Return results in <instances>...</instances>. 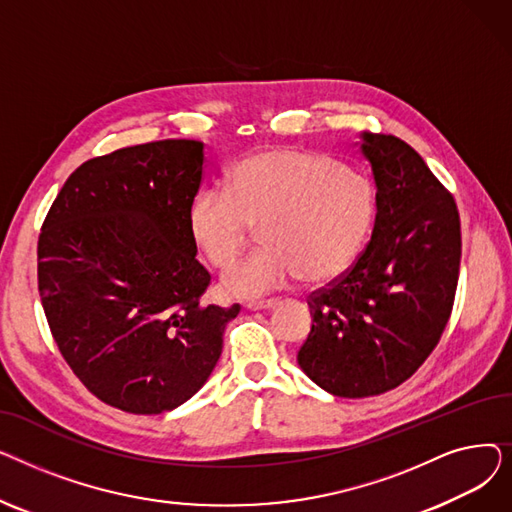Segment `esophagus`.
Wrapping results in <instances>:
<instances>
[{"mask_svg":"<svg viewBox=\"0 0 512 512\" xmlns=\"http://www.w3.org/2000/svg\"><path fill=\"white\" fill-rule=\"evenodd\" d=\"M274 305H276L274 299H265V301H251V303H247L245 307H247L249 311H259V309H272Z\"/></svg>","mask_w":512,"mask_h":512,"instance_id":"esophagus-1","label":"esophagus"}]
</instances>
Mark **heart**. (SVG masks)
I'll return each mask as SVG.
<instances>
[{
	"label": "heart",
	"mask_w": 512,
	"mask_h": 512,
	"mask_svg": "<svg viewBox=\"0 0 512 512\" xmlns=\"http://www.w3.org/2000/svg\"><path fill=\"white\" fill-rule=\"evenodd\" d=\"M375 215L371 180L334 157L265 147L238 159L224 188H205L188 207V232L218 270L245 251L259 226L263 249L224 276L236 297H259L294 276L321 284L359 255Z\"/></svg>",
	"instance_id": "obj_1"
}]
</instances>
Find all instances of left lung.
<instances>
[{
  "label": "left lung",
  "instance_id": "obj_1",
  "mask_svg": "<svg viewBox=\"0 0 512 512\" xmlns=\"http://www.w3.org/2000/svg\"><path fill=\"white\" fill-rule=\"evenodd\" d=\"M375 193L369 245L309 294L311 332L297 361L326 392L367 398L398 388L432 355L461 270L454 197L421 155L392 134H363Z\"/></svg>",
  "mask_w": 512,
  "mask_h": 512
}]
</instances>
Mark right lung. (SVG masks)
<instances>
[{
  "label": "right lung",
  "instance_id": "add662e5",
  "mask_svg": "<svg viewBox=\"0 0 512 512\" xmlns=\"http://www.w3.org/2000/svg\"><path fill=\"white\" fill-rule=\"evenodd\" d=\"M203 143L166 139L78 166L39 234L37 278L53 340L105 405L134 415L180 407L211 375L238 305H205L188 207Z\"/></svg>",
  "mask_w": 512,
  "mask_h": 512
}]
</instances>
